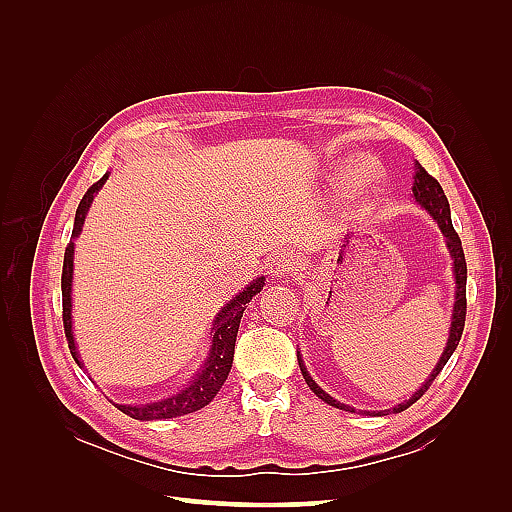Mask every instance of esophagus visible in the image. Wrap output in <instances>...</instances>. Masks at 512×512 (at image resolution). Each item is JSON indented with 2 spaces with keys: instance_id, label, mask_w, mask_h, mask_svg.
<instances>
[{
  "instance_id": "34e87169",
  "label": "esophagus",
  "mask_w": 512,
  "mask_h": 512,
  "mask_svg": "<svg viewBox=\"0 0 512 512\" xmlns=\"http://www.w3.org/2000/svg\"><path fill=\"white\" fill-rule=\"evenodd\" d=\"M267 267H269V273L277 277V280H286L288 275L297 271V260H294L290 252H277L271 256Z\"/></svg>"
}]
</instances>
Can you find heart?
<instances>
[{"mask_svg":"<svg viewBox=\"0 0 512 512\" xmlns=\"http://www.w3.org/2000/svg\"><path fill=\"white\" fill-rule=\"evenodd\" d=\"M352 179L356 181V183H363V181H367L369 179V173H367V168H354L352 170Z\"/></svg>","mask_w":512,"mask_h":512,"instance_id":"heart-1","label":"heart"}]
</instances>
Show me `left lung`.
Here are the masks:
<instances>
[{"instance_id": "obj_1", "label": "left lung", "mask_w": 512, "mask_h": 512, "mask_svg": "<svg viewBox=\"0 0 512 512\" xmlns=\"http://www.w3.org/2000/svg\"><path fill=\"white\" fill-rule=\"evenodd\" d=\"M412 192H414V198L416 203L425 207L431 215L433 220L438 222L442 235L446 237V245L448 250H451V256H453V262H455V282H457V297H455V309H453V324H451V337H448V344L440 356V361L436 365V369L431 371V376L427 378V382L418 389L408 401H404V404L395 406L393 410H382V412H365L363 414H369V416H382V414H389V412H404L406 408H410L414 401L421 399L427 391L431 382L438 378L440 371L444 369V365L448 363V359H451V354L455 352L459 339H461V333H463V327H466V312H468V301H466V282H468V265H466V256H463V247H461V239L457 235V230L453 228V220H451V207H448V198L442 190V185L438 183L436 177H431L427 170L423 166L416 168V175H414V185H412ZM299 367H301V374L307 382L309 389H312L324 404L329 406H335L339 410H346V412H356L354 408L346 406V404H339L337 399H333L329 393H324L320 386L312 380V376L307 374V369L301 361V354H299Z\"/></svg>"}]
</instances>
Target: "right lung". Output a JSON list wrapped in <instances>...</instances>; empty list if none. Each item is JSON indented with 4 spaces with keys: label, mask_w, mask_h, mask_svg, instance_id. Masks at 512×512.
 Returning <instances> with one entry per match:
<instances>
[{
    "label": "right lung",
    "mask_w": 512,
    "mask_h": 512,
    "mask_svg": "<svg viewBox=\"0 0 512 512\" xmlns=\"http://www.w3.org/2000/svg\"><path fill=\"white\" fill-rule=\"evenodd\" d=\"M108 175H104L100 181H96L91 188L85 192V196L81 198L79 209H76V218H74V228H72V239L79 235L83 222H85V215L87 209L91 205V200H94V194L102 188L104 181ZM72 256H74V243L70 241L66 247V254H64V271H61V307H64V331H66V339H68V348L74 356V361L81 365L79 361V354H76V346H74V337H72V318H70V309H72V299H70V292H72ZM265 286V277H258L256 282H252L247 286L243 292H239L235 299L230 303H226V307L215 318L213 324V346L209 352V359L203 367L200 374H196V378L192 380V384L188 389L156 401V404H147V406H119L115 404L123 414H128L136 421H160V418H175V416H183V414H190L196 412L200 408H205L209 401L218 395V391L222 389V384L226 382L228 374H230V367H232V354H235V342H237V331H239V322L241 316L245 312L247 303L252 301L254 294H258Z\"/></svg>",
    "instance_id": "add662e5"
}]
</instances>
